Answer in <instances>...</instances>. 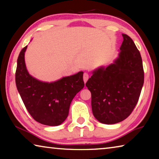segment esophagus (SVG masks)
I'll list each match as a JSON object with an SVG mask.
<instances>
[{"label": "esophagus", "instance_id": "34e87169", "mask_svg": "<svg viewBox=\"0 0 159 159\" xmlns=\"http://www.w3.org/2000/svg\"><path fill=\"white\" fill-rule=\"evenodd\" d=\"M88 78H89V74H88L87 72H85L84 74H83V80H84L85 83H86V81H87Z\"/></svg>", "mask_w": 159, "mask_h": 159}]
</instances>
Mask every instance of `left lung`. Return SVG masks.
<instances>
[{
	"label": "left lung",
	"mask_w": 159,
	"mask_h": 159,
	"mask_svg": "<svg viewBox=\"0 0 159 159\" xmlns=\"http://www.w3.org/2000/svg\"><path fill=\"white\" fill-rule=\"evenodd\" d=\"M122 36L118 57L108 66L95 69L85 83L91 93L94 116L104 124H115L130 115L144 84L139 51L130 37Z\"/></svg>",
	"instance_id": "left-lung-1"
}]
</instances>
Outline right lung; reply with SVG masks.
Returning a JSON list of instances; mask_svg holds the SVG:
<instances>
[{"instance_id":"right-lung-1","label":"right lung","mask_w":159,"mask_h":159,"mask_svg":"<svg viewBox=\"0 0 159 159\" xmlns=\"http://www.w3.org/2000/svg\"><path fill=\"white\" fill-rule=\"evenodd\" d=\"M26 46L17 59L15 82L26 109L35 120L41 124L57 126L68 116L69 107L75 95L84 87L83 71L63 77L55 82H43L31 76L26 69Z\"/></svg>"}]
</instances>
